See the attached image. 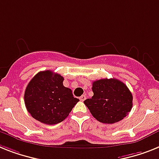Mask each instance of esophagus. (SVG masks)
Returning <instances> with one entry per match:
<instances>
[{
  "instance_id": "1",
  "label": "esophagus",
  "mask_w": 159,
  "mask_h": 159,
  "mask_svg": "<svg viewBox=\"0 0 159 159\" xmlns=\"http://www.w3.org/2000/svg\"><path fill=\"white\" fill-rule=\"evenodd\" d=\"M85 99H86V95H82L80 98V100L81 102H84Z\"/></svg>"
}]
</instances>
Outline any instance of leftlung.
Masks as SVG:
<instances>
[{"mask_svg":"<svg viewBox=\"0 0 159 159\" xmlns=\"http://www.w3.org/2000/svg\"><path fill=\"white\" fill-rule=\"evenodd\" d=\"M93 96L84 101L91 114L103 124H115L127 116L132 107V95L124 83L102 79L93 83Z\"/></svg>","mask_w":159,"mask_h":159,"instance_id":"left-lung-1","label":"left lung"}]
</instances>
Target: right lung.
I'll return each instance as SVG.
<instances>
[{
    "instance_id": "1",
    "label": "right lung",
    "mask_w": 159,
    "mask_h": 159,
    "mask_svg": "<svg viewBox=\"0 0 159 159\" xmlns=\"http://www.w3.org/2000/svg\"><path fill=\"white\" fill-rule=\"evenodd\" d=\"M61 75L48 70L40 71L31 79L24 93L27 111L35 119L53 125L63 121L77 102L71 89L63 86Z\"/></svg>"
}]
</instances>
